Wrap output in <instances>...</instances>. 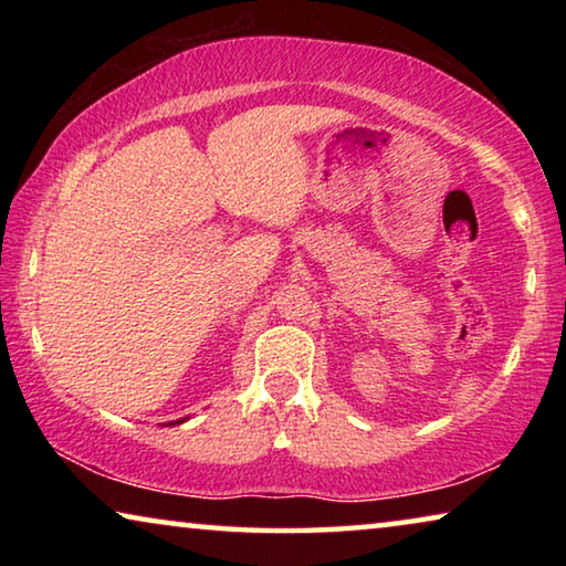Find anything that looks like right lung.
Here are the masks:
<instances>
[{
  "mask_svg": "<svg viewBox=\"0 0 566 566\" xmlns=\"http://www.w3.org/2000/svg\"><path fill=\"white\" fill-rule=\"evenodd\" d=\"M179 421H181V419H179Z\"/></svg>",
  "mask_w": 566,
  "mask_h": 566,
  "instance_id": "1",
  "label": "right lung"
}]
</instances>
